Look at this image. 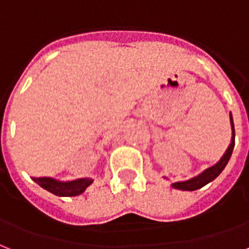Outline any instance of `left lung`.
I'll use <instances>...</instances> for the list:
<instances>
[{
    "mask_svg": "<svg viewBox=\"0 0 249 249\" xmlns=\"http://www.w3.org/2000/svg\"><path fill=\"white\" fill-rule=\"evenodd\" d=\"M230 124H231V142L227 146L226 152L223 153V156L219 159V161L217 163H214L213 166L208 167L203 173H200L198 175L194 177V178L188 179V180H179V182L171 183V187L173 188H177V190L180 191H196L198 188H201L208 183H211L212 180H214L217 177H218L222 170L226 167L229 160H230L231 155H232V151H234L235 145V128H234V121H232V114L230 113ZM165 179H167L165 177Z\"/></svg>",
    "mask_w": 249,
    "mask_h": 249,
    "instance_id": "8db88e82",
    "label": "left lung"
}]
</instances>
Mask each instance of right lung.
<instances>
[{"label": "right lung", "instance_id": "add662e5", "mask_svg": "<svg viewBox=\"0 0 249 249\" xmlns=\"http://www.w3.org/2000/svg\"><path fill=\"white\" fill-rule=\"evenodd\" d=\"M34 182H36L44 190L49 191L51 194L55 196H78L87 190V187L93 183L92 178H79L74 180H58V179L52 178V177H32Z\"/></svg>", "mask_w": 249, "mask_h": 249}]
</instances>
